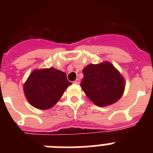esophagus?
Returning a JSON list of instances; mask_svg holds the SVG:
<instances>
[{"mask_svg": "<svg viewBox=\"0 0 153 153\" xmlns=\"http://www.w3.org/2000/svg\"><path fill=\"white\" fill-rule=\"evenodd\" d=\"M74 83H75V84H79V79H78V78H77V79L74 81Z\"/></svg>", "mask_w": 153, "mask_h": 153, "instance_id": "34e87169", "label": "esophagus"}]
</instances>
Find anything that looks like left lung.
Returning a JSON list of instances; mask_svg holds the SVG:
<instances>
[{"label": "left lung", "mask_w": 153, "mask_h": 153, "mask_svg": "<svg viewBox=\"0 0 153 153\" xmlns=\"http://www.w3.org/2000/svg\"><path fill=\"white\" fill-rule=\"evenodd\" d=\"M80 86L87 97L98 106H107L122 97L125 79L120 71L107 61L89 64L83 70Z\"/></svg>", "instance_id": "8db88e82"}]
</instances>
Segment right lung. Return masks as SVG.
Instances as JSON below:
<instances>
[{
    "label": "right lung",
    "mask_w": 153,
    "mask_h": 153,
    "mask_svg": "<svg viewBox=\"0 0 153 153\" xmlns=\"http://www.w3.org/2000/svg\"><path fill=\"white\" fill-rule=\"evenodd\" d=\"M72 83L67 74L53 67L36 69L24 84V93L31 106L39 109L52 108Z\"/></svg>",
    "instance_id": "obj_1"
}]
</instances>
